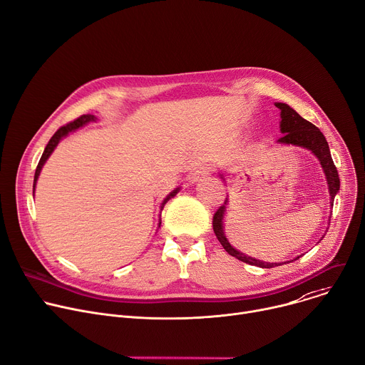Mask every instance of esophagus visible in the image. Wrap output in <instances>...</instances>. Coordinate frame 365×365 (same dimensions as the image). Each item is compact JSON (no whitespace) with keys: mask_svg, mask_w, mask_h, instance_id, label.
Listing matches in <instances>:
<instances>
[{"mask_svg":"<svg viewBox=\"0 0 365 365\" xmlns=\"http://www.w3.org/2000/svg\"><path fill=\"white\" fill-rule=\"evenodd\" d=\"M210 175H211V168H210V165H207V164L200 165V168H196L193 170V173L190 175V182L196 183V182H200V180H204Z\"/></svg>","mask_w":365,"mask_h":365,"instance_id":"esophagus-1","label":"esophagus"}]
</instances>
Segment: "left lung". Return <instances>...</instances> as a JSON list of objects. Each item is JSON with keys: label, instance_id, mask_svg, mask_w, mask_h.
Here are the masks:
<instances>
[{"label": "left lung", "instance_id": "left-lung-1", "mask_svg": "<svg viewBox=\"0 0 365 365\" xmlns=\"http://www.w3.org/2000/svg\"><path fill=\"white\" fill-rule=\"evenodd\" d=\"M275 106L278 109H281V132L284 134L278 140V143L287 144V145L291 144V145L304 147V148L310 150L320 160L323 172H324L326 179H327V186H329V192H330V201L334 202L335 195L338 193L339 186H341V180H339V173L336 170V165L332 160V155H330V150H329V145H327V141H326L324 135L322 134L320 129L316 125H313L312 122L302 118L288 105L277 103ZM332 202H330V204H332ZM224 204H227V201ZM224 211H225L224 205H221L215 211V214L212 217V228H214V233H215L218 242L225 249V252L231 256L237 257L239 260H242L245 263L255 264V267H259V268L279 267L281 263H268V262H262V260L253 259L250 256H246V255L240 253L239 250H236L233 246H231L228 243V240L225 239L224 230H222Z\"/></svg>", "mask_w": 365, "mask_h": 365}]
</instances>
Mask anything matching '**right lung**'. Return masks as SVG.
<instances>
[{
    "mask_svg": "<svg viewBox=\"0 0 365 365\" xmlns=\"http://www.w3.org/2000/svg\"><path fill=\"white\" fill-rule=\"evenodd\" d=\"M90 120H94V116L93 115H81L80 118H77L76 120H73V122H70V123H67V125H63V126H61L55 134L52 135V138L49 140V143H48V145H46V148H45V151H43V154H42V157H41V160H39V164H38V168H36V172H35V183H36V180H38V178H39V175H41V170H42V165L45 164V161L48 160V157L51 155V153L53 151V148L58 145V143H59V140L62 138V137H65V135H68V132H71V130H76V129H78L80 126H83V125H86L87 122H90ZM35 187V186H33ZM178 190H179V187L176 189V190H173L168 197H165V200L163 201V205L168 202L172 196H175L176 193H178ZM163 208V207H161ZM161 224V222H160Z\"/></svg>",
    "mask_w": 365,
    "mask_h": 365,
    "instance_id": "1",
    "label": "right lung"
}]
</instances>
